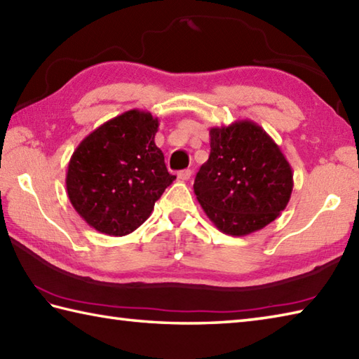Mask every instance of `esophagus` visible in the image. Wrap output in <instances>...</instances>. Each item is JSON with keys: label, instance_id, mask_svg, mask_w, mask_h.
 Listing matches in <instances>:
<instances>
[{"label": "esophagus", "instance_id": "1", "mask_svg": "<svg viewBox=\"0 0 359 359\" xmlns=\"http://www.w3.org/2000/svg\"><path fill=\"white\" fill-rule=\"evenodd\" d=\"M178 180L180 181H187V180H191V177H192V170H189V168H186V170H181V172H178Z\"/></svg>", "mask_w": 359, "mask_h": 359}]
</instances>
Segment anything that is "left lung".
Listing matches in <instances>:
<instances>
[{
  "label": "left lung",
  "mask_w": 359,
  "mask_h": 359,
  "mask_svg": "<svg viewBox=\"0 0 359 359\" xmlns=\"http://www.w3.org/2000/svg\"><path fill=\"white\" fill-rule=\"evenodd\" d=\"M211 153L195 177L194 192L217 229L247 236L285 211L294 173L281 148L252 120L209 130Z\"/></svg>",
  "instance_id": "8db88e82"
}]
</instances>
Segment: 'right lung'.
<instances>
[{
	"label": "right lung",
	"mask_w": 359,
	"mask_h": 359,
	"mask_svg": "<svg viewBox=\"0 0 359 359\" xmlns=\"http://www.w3.org/2000/svg\"><path fill=\"white\" fill-rule=\"evenodd\" d=\"M158 117L131 109L86 136L67 168V194L87 225L107 236L137 229L175 175L154 144Z\"/></svg>",
	"instance_id": "add662e5"
}]
</instances>
